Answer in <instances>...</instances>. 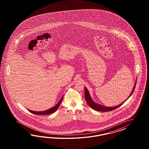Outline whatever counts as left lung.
Listing matches in <instances>:
<instances>
[{"label":"left lung","instance_id":"1","mask_svg":"<svg viewBox=\"0 0 149 149\" xmlns=\"http://www.w3.org/2000/svg\"><path fill=\"white\" fill-rule=\"evenodd\" d=\"M136 84V82H135V85L134 86V88L133 89V91L132 92V93H131L130 95L129 96V97H130L131 95H132V93H133L134 90L135 89V85ZM85 99H86V102L88 104V105L91 108L94 109L95 110H97V111H103V112H107V111H112L114 109H116L117 108L120 107L121 105H122V104H123L125 102H123L121 104H120L119 105H117L116 107H105L103 106H102L100 105L99 104H96L95 103V102L92 100V98H91L90 95L89 94V92L87 90V89L86 88V87H85ZM128 97V98H129ZM128 99V98H127ZM126 101V100H125Z\"/></svg>","mask_w":149,"mask_h":149}]
</instances>
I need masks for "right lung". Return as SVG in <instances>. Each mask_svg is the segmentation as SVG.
Returning a JSON list of instances; mask_svg holds the SVG:
<instances>
[{"instance_id":"add662e5","label":"right lung","mask_w":149,"mask_h":149,"mask_svg":"<svg viewBox=\"0 0 149 149\" xmlns=\"http://www.w3.org/2000/svg\"><path fill=\"white\" fill-rule=\"evenodd\" d=\"M62 99H63V97L61 98V99L59 100V102L58 103V104H57L56 105H55L53 108L50 109H49L47 110L44 111H34L28 110V111H30L31 113H33L34 114H36V115H48V114L52 113L55 112L57 110V109L58 108L60 104H61L62 101Z\"/></svg>"}]
</instances>
